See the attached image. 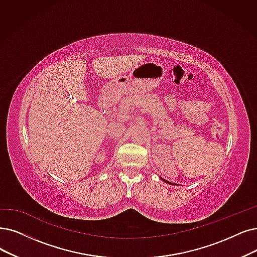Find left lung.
<instances>
[{"instance_id":"left-lung-1","label":"left lung","mask_w":257,"mask_h":257,"mask_svg":"<svg viewBox=\"0 0 257 257\" xmlns=\"http://www.w3.org/2000/svg\"><path fill=\"white\" fill-rule=\"evenodd\" d=\"M163 180H164V179H163ZM164 181H166V182H168V183H170V184H173L172 182H169V181H167V180H164Z\"/></svg>"}]
</instances>
